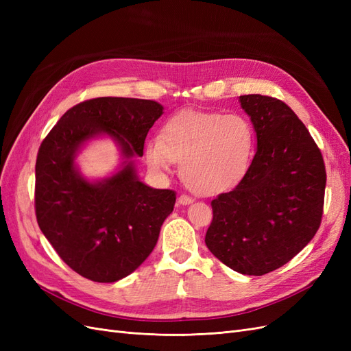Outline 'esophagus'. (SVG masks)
Returning a JSON list of instances; mask_svg holds the SVG:
<instances>
[{"label":"esophagus","instance_id":"obj_1","mask_svg":"<svg viewBox=\"0 0 351 351\" xmlns=\"http://www.w3.org/2000/svg\"><path fill=\"white\" fill-rule=\"evenodd\" d=\"M192 202H193L192 196H189V195H180L178 196V204L180 205H189V204H192Z\"/></svg>","mask_w":351,"mask_h":351}]
</instances>
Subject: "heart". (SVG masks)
<instances>
[{"label":"heart","instance_id":"obj_1","mask_svg":"<svg viewBox=\"0 0 351 351\" xmlns=\"http://www.w3.org/2000/svg\"><path fill=\"white\" fill-rule=\"evenodd\" d=\"M253 146L254 133L243 115L184 111L146 143L145 158L154 173L182 162L180 176L189 189L215 195L236 186L247 173Z\"/></svg>","mask_w":351,"mask_h":351}]
</instances>
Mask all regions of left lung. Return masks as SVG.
Returning <instances> with one entry per match:
<instances>
[{
    "label": "left lung",
    "mask_w": 351,
    "mask_h": 351,
    "mask_svg": "<svg viewBox=\"0 0 351 351\" xmlns=\"http://www.w3.org/2000/svg\"><path fill=\"white\" fill-rule=\"evenodd\" d=\"M258 149L240 183L210 202L205 243L228 268L265 275L290 262L316 234L326 171L306 125L281 99L241 95Z\"/></svg>",
    "instance_id": "8db88e82"
}]
</instances>
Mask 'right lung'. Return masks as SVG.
I'll return each instance as SVG.
<instances>
[{
	"label": "right lung",
	"mask_w": 351,
	"mask_h": 351,
	"mask_svg": "<svg viewBox=\"0 0 351 351\" xmlns=\"http://www.w3.org/2000/svg\"><path fill=\"white\" fill-rule=\"evenodd\" d=\"M161 114L162 105L149 99H88L62 115L39 146L38 226L58 256L90 281H119L141 267L174 209L176 192L139 182L132 162L104 182L89 183L74 167V154L84 141L107 133L125 158L142 156L146 134Z\"/></svg>",
	"instance_id": "1"
}]
</instances>
